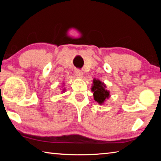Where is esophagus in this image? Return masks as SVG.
Segmentation results:
<instances>
[{
  "instance_id": "1",
  "label": "esophagus",
  "mask_w": 161,
  "mask_h": 161,
  "mask_svg": "<svg viewBox=\"0 0 161 161\" xmlns=\"http://www.w3.org/2000/svg\"><path fill=\"white\" fill-rule=\"evenodd\" d=\"M75 76L77 77H79V78H81L83 77V72L82 71H81V70H80V69H77V70H75Z\"/></svg>"
}]
</instances>
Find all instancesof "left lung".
<instances>
[{"label":"left lung","mask_w":161,"mask_h":161,"mask_svg":"<svg viewBox=\"0 0 161 161\" xmlns=\"http://www.w3.org/2000/svg\"><path fill=\"white\" fill-rule=\"evenodd\" d=\"M92 91L94 92V99L99 104H103L106 99L110 97V92L106 89V85L99 80L94 79Z\"/></svg>","instance_id":"1"}]
</instances>
